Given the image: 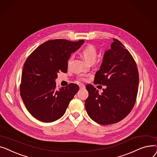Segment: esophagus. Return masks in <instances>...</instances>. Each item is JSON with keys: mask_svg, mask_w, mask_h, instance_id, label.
<instances>
[{"mask_svg": "<svg viewBox=\"0 0 157 157\" xmlns=\"http://www.w3.org/2000/svg\"><path fill=\"white\" fill-rule=\"evenodd\" d=\"M79 87H80V89H84L85 88V86L84 84H81L79 85Z\"/></svg>", "mask_w": 157, "mask_h": 157, "instance_id": "esophagus-1", "label": "esophagus"}]
</instances>
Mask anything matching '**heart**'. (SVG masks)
<instances>
[{"mask_svg": "<svg viewBox=\"0 0 157 157\" xmlns=\"http://www.w3.org/2000/svg\"><path fill=\"white\" fill-rule=\"evenodd\" d=\"M82 55L83 57L86 59V60L89 63L91 62H94L96 59L97 56H98V52L96 47L92 44H89V45L84 47L82 50ZM71 59V57L70 58L68 63H70ZM78 80L80 81H84L86 80V75H82L78 77Z\"/></svg>", "mask_w": 157, "mask_h": 157, "instance_id": "heart-1", "label": "heart"}]
</instances>
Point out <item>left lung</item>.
Masks as SVG:
<instances>
[{
  "mask_svg": "<svg viewBox=\"0 0 157 157\" xmlns=\"http://www.w3.org/2000/svg\"><path fill=\"white\" fill-rule=\"evenodd\" d=\"M104 54L94 82L106 86L100 94L88 84L85 107L93 121L103 125L116 123L127 116L136 103L139 85L136 63L129 51L117 39Z\"/></svg>",
  "mask_w": 157,
  "mask_h": 157,
  "instance_id": "left-lung-1",
  "label": "left lung"
}]
</instances>
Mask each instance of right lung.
Segmentation results:
<instances>
[{
    "instance_id": "1",
    "label": "right lung",
    "mask_w": 157,
    "mask_h": 157,
    "mask_svg": "<svg viewBox=\"0 0 157 157\" xmlns=\"http://www.w3.org/2000/svg\"><path fill=\"white\" fill-rule=\"evenodd\" d=\"M84 40L71 41L57 39L41 44L25 61L21 73L20 96L31 114L44 123L61 118L78 92L75 84L56 89L57 73H66L71 54Z\"/></svg>"
}]
</instances>
